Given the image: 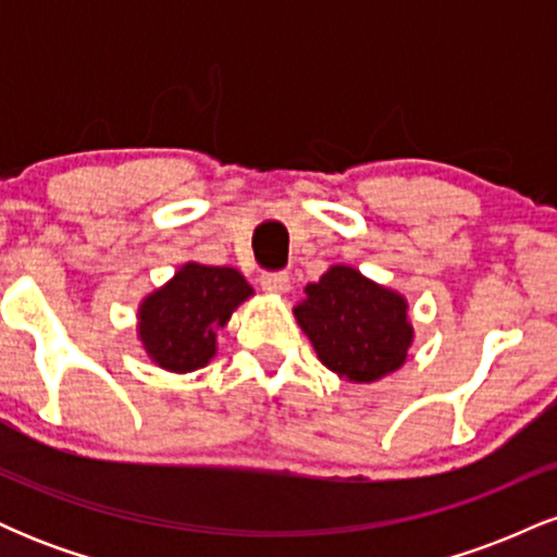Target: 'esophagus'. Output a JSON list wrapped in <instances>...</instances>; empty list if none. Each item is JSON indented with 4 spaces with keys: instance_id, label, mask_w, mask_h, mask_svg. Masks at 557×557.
Listing matches in <instances>:
<instances>
[{
    "instance_id": "1",
    "label": "esophagus",
    "mask_w": 557,
    "mask_h": 557,
    "mask_svg": "<svg viewBox=\"0 0 557 557\" xmlns=\"http://www.w3.org/2000/svg\"><path fill=\"white\" fill-rule=\"evenodd\" d=\"M261 287H264V290H270V293H280V296H283V293L290 290V274H287V272H264V274H261Z\"/></svg>"
}]
</instances>
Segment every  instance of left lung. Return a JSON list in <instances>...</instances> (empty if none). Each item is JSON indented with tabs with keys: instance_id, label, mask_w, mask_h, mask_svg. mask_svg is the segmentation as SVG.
Wrapping results in <instances>:
<instances>
[{
	"instance_id": "8db88e82",
	"label": "left lung",
	"mask_w": 557,
	"mask_h": 557,
	"mask_svg": "<svg viewBox=\"0 0 557 557\" xmlns=\"http://www.w3.org/2000/svg\"><path fill=\"white\" fill-rule=\"evenodd\" d=\"M304 293L296 319L324 367L350 382H374L403 367L413 341L406 298L354 267H332Z\"/></svg>"
}]
</instances>
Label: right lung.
<instances>
[{
	"label": "right lung",
	"mask_w": 557,
	"mask_h": 557,
	"mask_svg": "<svg viewBox=\"0 0 557 557\" xmlns=\"http://www.w3.org/2000/svg\"><path fill=\"white\" fill-rule=\"evenodd\" d=\"M253 287L233 267L185 264L138 309V335L151 361L170 372L207 367L216 350V330L225 327Z\"/></svg>",
	"instance_id": "obj_1"
}]
</instances>
